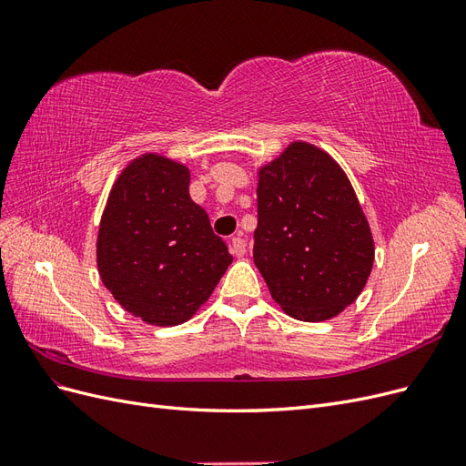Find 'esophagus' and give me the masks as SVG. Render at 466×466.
<instances>
[{
    "mask_svg": "<svg viewBox=\"0 0 466 466\" xmlns=\"http://www.w3.org/2000/svg\"><path fill=\"white\" fill-rule=\"evenodd\" d=\"M229 250H231V255H235L237 258L245 257V252H247V241H245V238H241V237H233L231 241H229Z\"/></svg>",
    "mask_w": 466,
    "mask_h": 466,
    "instance_id": "obj_1",
    "label": "esophagus"
}]
</instances>
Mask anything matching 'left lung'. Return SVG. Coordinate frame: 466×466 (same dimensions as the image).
I'll return each mask as SVG.
<instances>
[{
  "label": "left lung",
  "mask_w": 466,
  "mask_h": 466,
  "mask_svg": "<svg viewBox=\"0 0 466 466\" xmlns=\"http://www.w3.org/2000/svg\"><path fill=\"white\" fill-rule=\"evenodd\" d=\"M252 258L289 317L322 322L363 291L375 260L370 221L330 153L291 142L258 167Z\"/></svg>",
  "instance_id": "1"
}]
</instances>
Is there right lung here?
Masks as SVG:
<instances>
[{"label": "right lung", "instance_id": "add662e5", "mask_svg": "<svg viewBox=\"0 0 466 466\" xmlns=\"http://www.w3.org/2000/svg\"><path fill=\"white\" fill-rule=\"evenodd\" d=\"M188 185V165L137 155L112 182L98 223V276L122 309L153 327L190 320L233 262Z\"/></svg>", "mask_w": 466, "mask_h": 466}]
</instances>
